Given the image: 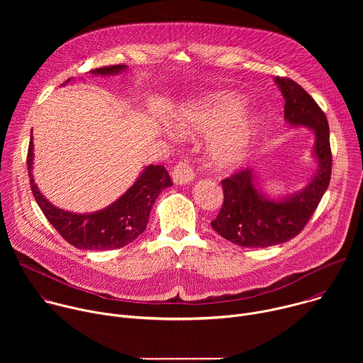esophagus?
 I'll return each instance as SVG.
<instances>
[{"label":"esophagus","mask_w":363,"mask_h":363,"mask_svg":"<svg viewBox=\"0 0 363 363\" xmlns=\"http://www.w3.org/2000/svg\"><path fill=\"white\" fill-rule=\"evenodd\" d=\"M195 174H194V167L186 161L182 160L179 161L174 169H172V179L175 184L182 185V184H188L191 181H194Z\"/></svg>","instance_id":"1"}]
</instances>
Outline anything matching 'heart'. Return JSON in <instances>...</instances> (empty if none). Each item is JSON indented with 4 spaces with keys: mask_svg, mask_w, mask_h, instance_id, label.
I'll return each mask as SVG.
<instances>
[{
    "mask_svg": "<svg viewBox=\"0 0 363 363\" xmlns=\"http://www.w3.org/2000/svg\"><path fill=\"white\" fill-rule=\"evenodd\" d=\"M245 101L235 93L214 96L202 105L182 112L178 126L186 133H210L223 129L211 142L210 153L218 168L241 164L252 147L262 121L254 113H244Z\"/></svg>",
    "mask_w": 363,
    "mask_h": 363,
    "instance_id": "1",
    "label": "heart"
}]
</instances>
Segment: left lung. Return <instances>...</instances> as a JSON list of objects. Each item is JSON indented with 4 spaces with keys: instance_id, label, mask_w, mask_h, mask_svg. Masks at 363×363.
Returning a JSON list of instances; mask_svg holds the SVG:
<instances>
[{
    "instance_id": "1",
    "label": "left lung",
    "mask_w": 363,
    "mask_h": 363,
    "mask_svg": "<svg viewBox=\"0 0 363 363\" xmlns=\"http://www.w3.org/2000/svg\"><path fill=\"white\" fill-rule=\"evenodd\" d=\"M284 97V118L291 126L315 132L313 155L318 172L301 191L280 199L267 198L252 169H241L221 181L224 202L211 227L233 244L264 248L294 238L308 223L326 192L332 175L329 123L315 99L287 77H276Z\"/></svg>"
}]
</instances>
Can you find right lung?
Here are the masks:
<instances>
[{
  "label": "right lung",
  "instance_id": "obj_1",
  "mask_svg": "<svg viewBox=\"0 0 363 363\" xmlns=\"http://www.w3.org/2000/svg\"><path fill=\"white\" fill-rule=\"evenodd\" d=\"M126 69L125 65L105 66L90 70L91 74L108 76ZM67 79L63 84H67ZM33 138L27 153V169L33 195L43 214L57 233L72 245L80 250H113L138 238L146 228L149 214L158 195L174 182L162 165H149L136 182L112 205L91 214H73L51 205L38 191L31 174Z\"/></svg>",
  "mask_w": 363,
  "mask_h": 363
}]
</instances>
